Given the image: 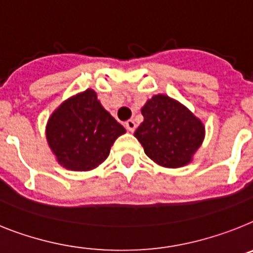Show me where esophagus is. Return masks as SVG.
<instances>
[{
	"label": "esophagus",
	"mask_w": 253,
	"mask_h": 253,
	"mask_svg": "<svg viewBox=\"0 0 253 253\" xmlns=\"http://www.w3.org/2000/svg\"><path fill=\"white\" fill-rule=\"evenodd\" d=\"M125 126H126V128L130 131V132H133V131L136 130V123H135V121L132 120L127 121V122L125 123Z\"/></svg>",
	"instance_id": "obj_1"
}]
</instances>
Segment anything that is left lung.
<instances>
[{
	"mask_svg": "<svg viewBox=\"0 0 253 253\" xmlns=\"http://www.w3.org/2000/svg\"><path fill=\"white\" fill-rule=\"evenodd\" d=\"M143 123L135 137L144 152L162 167L177 169L192 162L202 145L205 126L202 121L181 103L167 95H154L141 108Z\"/></svg>",
	"mask_w": 253,
	"mask_h": 253,
	"instance_id": "obj_1",
	"label": "left lung"
}]
</instances>
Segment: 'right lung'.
Here are the masks:
<instances>
[{
  "label": "right lung",
  "mask_w": 253,
  "mask_h": 253,
  "mask_svg": "<svg viewBox=\"0 0 253 253\" xmlns=\"http://www.w3.org/2000/svg\"><path fill=\"white\" fill-rule=\"evenodd\" d=\"M126 132L87 88L59 105L46 126V139L58 163L72 171H90L108 158L116 139Z\"/></svg>",
  "instance_id": "1"
}]
</instances>
